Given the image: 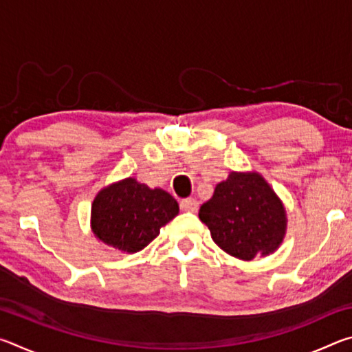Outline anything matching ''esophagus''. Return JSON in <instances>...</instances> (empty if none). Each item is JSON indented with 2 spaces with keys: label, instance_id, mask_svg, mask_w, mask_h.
Wrapping results in <instances>:
<instances>
[{
  "label": "esophagus",
  "instance_id": "esophagus-1",
  "mask_svg": "<svg viewBox=\"0 0 352 352\" xmlns=\"http://www.w3.org/2000/svg\"><path fill=\"white\" fill-rule=\"evenodd\" d=\"M180 208L182 211H186V212H195L199 208V201L195 199H183L180 201Z\"/></svg>",
  "mask_w": 352,
  "mask_h": 352
}]
</instances>
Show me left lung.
Listing matches in <instances>:
<instances>
[{
    "mask_svg": "<svg viewBox=\"0 0 352 352\" xmlns=\"http://www.w3.org/2000/svg\"><path fill=\"white\" fill-rule=\"evenodd\" d=\"M199 217L223 252L243 261L273 253L285 234L281 200L256 172H231L200 206Z\"/></svg>",
    "mask_w": 352,
    "mask_h": 352,
    "instance_id": "1",
    "label": "left lung"
}]
</instances>
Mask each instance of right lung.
I'll list each match as a JSON object with an SVG mask.
<instances>
[{
    "mask_svg": "<svg viewBox=\"0 0 352 352\" xmlns=\"http://www.w3.org/2000/svg\"><path fill=\"white\" fill-rule=\"evenodd\" d=\"M178 214V204L163 189H151L135 178L100 190L91 206V228L99 241L121 252L136 253L160 234Z\"/></svg>",
    "mask_w": 352,
    "mask_h": 352,
    "instance_id": "1",
    "label": "right lung"
}]
</instances>
